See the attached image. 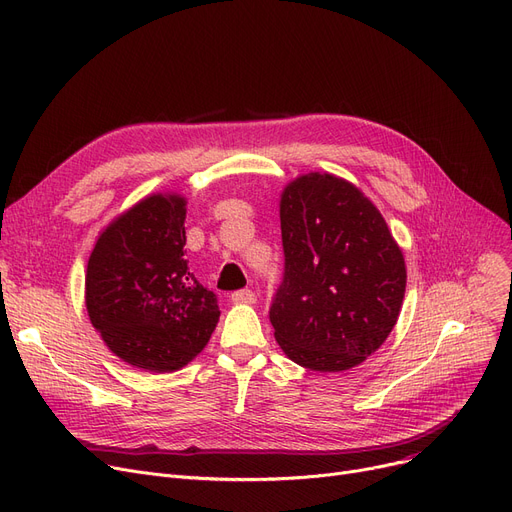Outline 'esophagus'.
I'll list each match as a JSON object with an SVG mask.
<instances>
[{
	"mask_svg": "<svg viewBox=\"0 0 512 512\" xmlns=\"http://www.w3.org/2000/svg\"><path fill=\"white\" fill-rule=\"evenodd\" d=\"M255 293L251 291V288H242V291H234L232 293V301L234 303H255Z\"/></svg>",
	"mask_w": 512,
	"mask_h": 512,
	"instance_id": "34e87169",
	"label": "esophagus"
}]
</instances>
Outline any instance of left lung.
<instances>
[{
    "instance_id": "obj_1",
    "label": "left lung",
    "mask_w": 512,
    "mask_h": 512,
    "mask_svg": "<svg viewBox=\"0 0 512 512\" xmlns=\"http://www.w3.org/2000/svg\"><path fill=\"white\" fill-rule=\"evenodd\" d=\"M284 274L270 305L282 351L309 370L362 364L393 330L406 263L383 215L349 182L309 173L280 201Z\"/></svg>"
}]
</instances>
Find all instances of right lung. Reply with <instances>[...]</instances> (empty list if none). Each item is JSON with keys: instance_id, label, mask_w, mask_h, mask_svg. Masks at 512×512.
I'll return each mask as SVG.
<instances>
[{"instance_id": "add662e5", "label": "right lung", "mask_w": 512, "mask_h": 512, "mask_svg": "<svg viewBox=\"0 0 512 512\" xmlns=\"http://www.w3.org/2000/svg\"><path fill=\"white\" fill-rule=\"evenodd\" d=\"M186 201L154 194L117 217L87 261L85 305L110 351L131 366L173 372L209 343L217 295L184 259Z\"/></svg>"}]
</instances>
